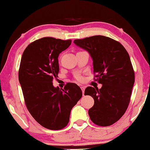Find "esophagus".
I'll use <instances>...</instances> for the list:
<instances>
[{"label":"esophagus","mask_w":150,"mask_h":150,"mask_svg":"<svg viewBox=\"0 0 150 150\" xmlns=\"http://www.w3.org/2000/svg\"><path fill=\"white\" fill-rule=\"evenodd\" d=\"M80 88H81L82 91V93H84V90H85V87H84V86H81V87H80Z\"/></svg>","instance_id":"obj_1"}]
</instances>
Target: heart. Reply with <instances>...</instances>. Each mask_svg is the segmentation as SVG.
Instances as JSON below:
<instances>
[{
  "label": "heart",
  "instance_id": "b5f03b06",
  "mask_svg": "<svg viewBox=\"0 0 150 150\" xmlns=\"http://www.w3.org/2000/svg\"><path fill=\"white\" fill-rule=\"evenodd\" d=\"M74 78L75 79L79 82H82L84 80V78L80 74H76L74 76Z\"/></svg>",
  "mask_w": 150,
  "mask_h": 150
}]
</instances>
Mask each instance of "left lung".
I'll return each instance as SVG.
<instances>
[{"mask_svg": "<svg viewBox=\"0 0 150 150\" xmlns=\"http://www.w3.org/2000/svg\"><path fill=\"white\" fill-rule=\"evenodd\" d=\"M74 43L88 51L93 60L95 80L100 89L88 86L84 95L94 98L88 110L91 121L99 126H109L121 118L129 104L135 73L129 54L119 41L94 35Z\"/></svg>", "mask_w": 150, "mask_h": 150, "instance_id": "8db88e82", "label": "left lung"}]
</instances>
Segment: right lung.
<instances>
[{
    "mask_svg": "<svg viewBox=\"0 0 150 150\" xmlns=\"http://www.w3.org/2000/svg\"><path fill=\"white\" fill-rule=\"evenodd\" d=\"M71 43V40L41 38L30 43L22 55L19 80L25 105L35 120L48 129L65 127L71 110L82 96L74 83H68L61 89L53 86L59 73V54Z\"/></svg>",
    "mask_w": 150,
    "mask_h": 150,
    "instance_id": "obj_1",
    "label": "right lung"
}]
</instances>
